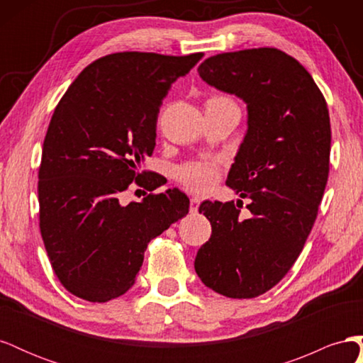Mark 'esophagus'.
<instances>
[{
	"instance_id": "obj_1",
	"label": "esophagus",
	"mask_w": 363,
	"mask_h": 363,
	"mask_svg": "<svg viewBox=\"0 0 363 363\" xmlns=\"http://www.w3.org/2000/svg\"><path fill=\"white\" fill-rule=\"evenodd\" d=\"M199 207H200V200L199 199H191V204H189V211L192 213L199 212Z\"/></svg>"
}]
</instances>
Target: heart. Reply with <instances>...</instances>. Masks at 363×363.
<instances>
[{
	"mask_svg": "<svg viewBox=\"0 0 363 363\" xmlns=\"http://www.w3.org/2000/svg\"><path fill=\"white\" fill-rule=\"evenodd\" d=\"M221 174V162L218 159H196L182 163L175 168L177 179L186 189L195 194H206L216 184Z\"/></svg>",
	"mask_w": 363,
	"mask_h": 363,
	"instance_id": "1",
	"label": "heart"
}]
</instances>
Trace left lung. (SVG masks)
Masks as SVG:
<instances>
[{
    "instance_id": "1",
    "label": "left lung",
    "mask_w": 363,
    "mask_h": 363,
    "mask_svg": "<svg viewBox=\"0 0 363 363\" xmlns=\"http://www.w3.org/2000/svg\"><path fill=\"white\" fill-rule=\"evenodd\" d=\"M199 74L247 103L248 130L227 186L251 199V216L240 219L233 201H204L212 236L194 265L207 288L255 298L286 276L313 227L328 179L330 116L312 75L277 48L216 54Z\"/></svg>"
}]
</instances>
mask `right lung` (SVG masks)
Instances as JSON below:
<instances>
[{
	"instance_id": "obj_1",
	"label": "right lung",
	"mask_w": 363,
	"mask_h": 363,
	"mask_svg": "<svg viewBox=\"0 0 363 363\" xmlns=\"http://www.w3.org/2000/svg\"><path fill=\"white\" fill-rule=\"evenodd\" d=\"M204 56L124 51L92 62L54 108L39 167V227L57 279L79 298L106 303L133 286L151 239L189 212L179 189L119 204L152 155L162 100ZM147 194V192H145Z\"/></svg>"
}]
</instances>
